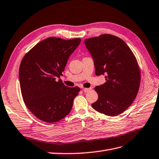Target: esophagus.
<instances>
[{
    "label": "esophagus",
    "mask_w": 159,
    "mask_h": 159,
    "mask_svg": "<svg viewBox=\"0 0 159 159\" xmlns=\"http://www.w3.org/2000/svg\"><path fill=\"white\" fill-rule=\"evenodd\" d=\"M91 89H92V88H84L83 91H84L85 93H87V92H89V91L90 90H91Z\"/></svg>",
    "instance_id": "34e87169"
}]
</instances>
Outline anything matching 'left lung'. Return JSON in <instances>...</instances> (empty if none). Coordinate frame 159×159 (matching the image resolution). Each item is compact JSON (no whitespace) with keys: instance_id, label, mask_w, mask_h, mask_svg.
<instances>
[{"instance_id":"1","label":"left lung","mask_w":159,"mask_h":159,"mask_svg":"<svg viewBox=\"0 0 159 159\" xmlns=\"http://www.w3.org/2000/svg\"><path fill=\"white\" fill-rule=\"evenodd\" d=\"M84 43L96 75H105L106 80L95 88L98 99L91 106L101 113L117 116L133 103L139 91L141 72L136 57L125 42L111 34L88 38Z\"/></svg>"}]
</instances>
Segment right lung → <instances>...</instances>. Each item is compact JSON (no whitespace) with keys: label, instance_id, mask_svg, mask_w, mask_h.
<instances>
[{"label":"right lung","instance_id":"right-lung-1","mask_svg":"<svg viewBox=\"0 0 159 159\" xmlns=\"http://www.w3.org/2000/svg\"><path fill=\"white\" fill-rule=\"evenodd\" d=\"M80 42V38H48L34 46L21 61L19 81L22 98L41 121L57 122L71 111L80 89L66 87L56 78L62 75L69 57Z\"/></svg>","mask_w":159,"mask_h":159}]
</instances>
